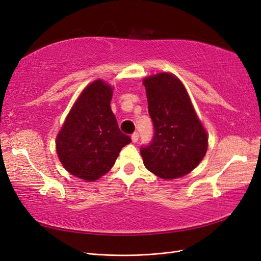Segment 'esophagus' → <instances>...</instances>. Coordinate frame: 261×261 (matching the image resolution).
<instances>
[{
    "label": "esophagus",
    "instance_id": "34e87169",
    "mask_svg": "<svg viewBox=\"0 0 261 261\" xmlns=\"http://www.w3.org/2000/svg\"><path fill=\"white\" fill-rule=\"evenodd\" d=\"M138 133H134L133 134V135H132V141H133V143H137V141H138Z\"/></svg>",
    "mask_w": 261,
    "mask_h": 261
}]
</instances>
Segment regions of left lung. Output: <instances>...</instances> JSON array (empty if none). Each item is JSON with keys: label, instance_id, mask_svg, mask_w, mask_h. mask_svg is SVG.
I'll use <instances>...</instances> for the list:
<instances>
[{"label": "left lung", "instance_id": "obj_1", "mask_svg": "<svg viewBox=\"0 0 261 261\" xmlns=\"http://www.w3.org/2000/svg\"><path fill=\"white\" fill-rule=\"evenodd\" d=\"M148 111L154 126L152 143L140 149L147 170L163 179L185 176L208 149V133L179 78L163 72L145 77Z\"/></svg>", "mask_w": 261, "mask_h": 261}]
</instances>
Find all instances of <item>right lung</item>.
<instances>
[{
    "mask_svg": "<svg viewBox=\"0 0 261 261\" xmlns=\"http://www.w3.org/2000/svg\"><path fill=\"white\" fill-rule=\"evenodd\" d=\"M113 87L102 80L87 85L70 108L55 139L64 169L85 181L111 170L130 138L121 133L111 110Z\"/></svg>",
    "mask_w": 261,
    "mask_h": 261,
    "instance_id": "add662e5",
    "label": "right lung"
}]
</instances>
